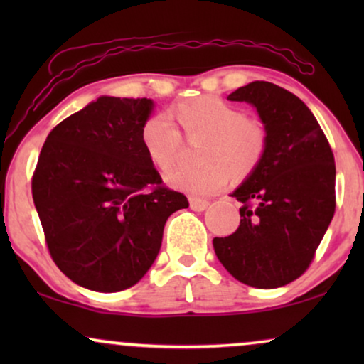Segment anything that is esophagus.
I'll list each match as a JSON object with an SVG mask.
<instances>
[{
    "label": "esophagus",
    "instance_id": "1",
    "mask_svg": "<svg viewBox=\"0 0 364 364\" xmlns=\"http://www.w3.org/2000/svg\"><path fill=\"white\" fill-rule=\"evenodd\" d=\"M208 207V200H202V198L191 197V208L196 212H203Z\"/></svg>",
    "mask_w": 364,
    "mask_h": 364
}]
</instances>
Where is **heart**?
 Masks as SVG:
<instances>
[{
  "instance_id": "heart-1",
  "label": "heart",
  "mask_w": 364,
  "mask_h": 364,
  "mask_svg": "<svg viewBox=\"0 0 364 364\" xmlns=\"http://www.w3.org/2000/svg\"><path fill=\"white\" fill-rule=\"evenodd\" d=\"M178 126L187 141H205L200 149V168L178 167L167 173V182L192 196H212L225 186L228 172L235 177L252 172L265 156V124L245 116L240 107L215 96H200L178 102ZM142 146L161 171L176 164L182 149V134L167 112H156L144 122Z\"/></svg>"
}]
</instances>
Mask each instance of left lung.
I'll list each match as a JSON object with an SVG mask.
<instances>
[{
  "label": "left lung",
  "instance_id": "left-lung-1",
  "mask_svg": "<svg viewBox=\"0 0 364 364\" xmlns=\"http://www.w3.org/2000/svg\"><path fill=\"white\" fill-rule=\"evenodd\" d=\"M257 107L265 156L232 193L240 225L213 238L217 258L238 282L287 285L308 270L335 215L336 167L330 142L306 104L277 84L253 81L228 96Z\"/></svg>",
  "mask_w": 364,
  "mask_h": 364
}]
</instances>
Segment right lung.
I'll list each match as a JSON object with an SVG mask.
<instances>
[{"mask_svg":"<svg viewBox=\"0 0 364 364\" xmlns=\"http://www.w3.org/2000/svg\"><path fill=\"white\" fill-rule=\"evenodd\" d=\"M151 99L102 96L49 132L33 200L51 258L94 291H121L146 275L164 225L188 200L162 183L142 146Z\"/></svg>","mask_w":364,"mask_h":364,"instance_id":"obj_1","label":"right lung"}]
</instances>
